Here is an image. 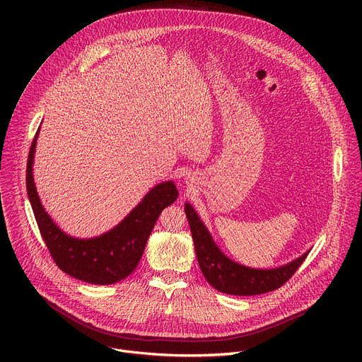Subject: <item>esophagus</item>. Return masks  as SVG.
<instances>
[{"label":"esophagus","instance_id":"obj_1","mask_svg":"<svg viewBox=\"0 0 362 362\" xmlns=\"http://www.w3.org/2000/svg\"><path fill=\"white\" fill-rule=\"evenodd\" d=\"M186 183H187V185L193 183V177H192V179H190V176H189V177H186Z\"/></svg>","mask_w":362,"mask_h":362}]
</instances>
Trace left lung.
<instances>
[{"label":"left lung","mask_w":362,"mask_h":362,"mask_svg":"<svg viewBox=\"0 0 362 362\" xmlns=\"http://www.w3.org/2000/svg\"><path fill=\"white\" fill-rule=\"evenodd\" d=\"M185 214L190 225L200 271L215 289L229 295H261L281 288L302 265L309 250L296 259L275 268H250L232 261L214 240L193 206L186 202Z\"/></svg>","instance_id":"obj_1"}]
</instances>
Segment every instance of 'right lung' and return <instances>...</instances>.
I'll return each mask as SVG.
<instances>
[{"label": "right lung", "instance_id": "obj_1", "mask_svg": "<svg viewBox=\"0 0 362 362\" xmlns=\"http://www.w3.org/2000/svg\"><path fill=\"white\" fill-rule=\"evenodd\" d=\"M40 127L27 160V193L41 236L57 267L70 276L94 285H112L127 278L139 265L159 215L179 192L173 180L151 187L129 215L110 230L93 238L67 235L51 219L34 183V156Z\"/></svg>", "mask_w": 362, "mask_h": 362}]
</instances>
